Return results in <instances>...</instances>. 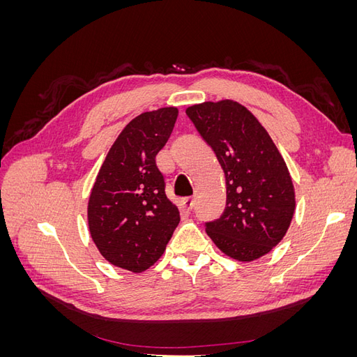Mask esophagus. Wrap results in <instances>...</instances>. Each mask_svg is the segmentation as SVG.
<instances>
[{
	"instance_id": "obj_1",
	"label": "esophagus",
	"mask_w": 357,
	"mask_h": 357,
	"mask_svg": "<svg viewBox=\"0 0 357 357\" xmlns=\"http://www.w3.org/2000/svg\"><path fill=\"white\" fill-rule=\"evenodd\" d=\"M181 205L185 207L188 211H190L193 207H195V199L193 198H183L181 199Z\"/></svg>"
}]
</instances>
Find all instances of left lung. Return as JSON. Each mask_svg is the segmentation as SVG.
I'll return each mask as SVG.
<instances>
[{
	"label": "left lung",
	"instance_id": "left-lung-1",
	"mask_svg": "<svg viewBox=\"0 0 357 357\" xmlns=\"http://www.w3.org/2000/svg\"><path fill=\"white\" fill-rule=\"evenodd\" d=\"M211 146L226 180V207L205 225L222 253L240 262L265 256L283 240L296 208L286 162L255 114L234 100L186 109Z\"/></svg>",
	"mask_w": 357,
	"mask_h": 357
}]
</instances>
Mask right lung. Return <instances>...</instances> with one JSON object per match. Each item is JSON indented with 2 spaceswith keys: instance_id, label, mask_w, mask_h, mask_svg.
<instances>
[{
  "instance_id": "obj_1",
  "label": "right lung",
  "mask_w": 357,
  "mask_h": 357,
  "mask_svg": "<svg viewBox=\"0 0 357 357\" xmlns=\"http://www.w3.org/2000/svg\"><path fill=\"white\" fill-rule=\"evenodd\" d=\"M177 116V107H162L132 119L110 147L91 190L92 241L105 261L131 273L158 261L180 222L155 160Z\"/></svg>"
}]
</instances>
